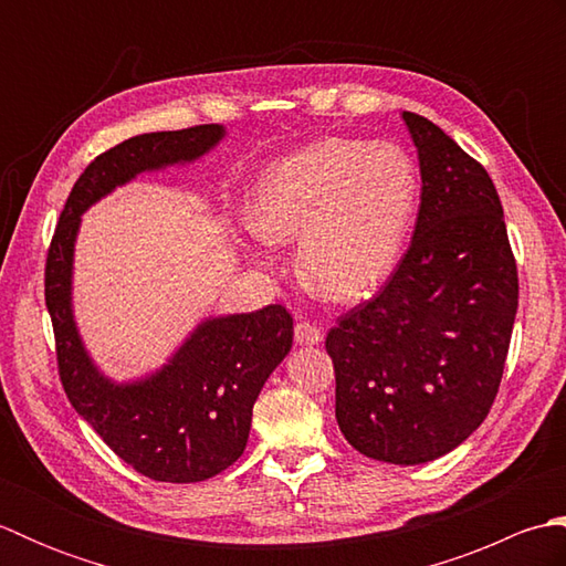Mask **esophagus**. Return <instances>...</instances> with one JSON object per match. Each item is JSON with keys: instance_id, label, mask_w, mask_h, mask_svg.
<instances>
[{"instance_id": "34e87169", "label": "esophagus", "mask_w": 566, "mask_h": 566, "mask_svg": "<svg viewBox=\"0 0 566 566\" xmlns=\"http://www.w3.org/2000/svg\"><path fill=\"white\" fill-rule=\"evenodd\" d=\"M294 340L298 345H318L323 340V331L318 326H314V323L302 321V323H296V328H294Z\"/></svg>"}]
</instances>
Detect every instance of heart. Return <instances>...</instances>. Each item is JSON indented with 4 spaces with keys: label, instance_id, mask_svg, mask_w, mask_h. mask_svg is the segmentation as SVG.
I'll list each match as a JSON object with an SVG mask.
<instances>
[{
    "label": "heart",
    "instance_id": "obj_1",
    "mask_svg": "<svg viewBox=\"0 0 566 566\" xmlns=\"http://www.w3.org/2000/svg\"><path fill=\"white\" fill-rule=\"evenodd\" d=\"M418 199V167L401 146L323 138L262 172L250 219L270 243L298 238V272L311 290L353 302L396 270Z\"/></svg>",
    "mask_w": 566,
    "mask_h": 566
}]
</instances>
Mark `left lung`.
Instances as JSON below:
<instances>
[{
    "mask_svg": "<svg viewBox=\"0 0 566 566\" xmlns=\"http://www.w3.org/2000/svg\"><path fill=\"white\" fill-rule=\"evenodd\" d=\"M403 122L423 179L413 240L384 290L328 331L326 350L345 440L371 460L423 464L489 416L518 270L489 172L428 118Z\"/></svg>",
    "mask_w": 566,
    "mask_h": 566,
    "instance_id": "1",
    "label": "left lung"
}]
</instances>
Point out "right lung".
<instances>
[{"label": "right lung", "instance_id": "obj_1", "mask_svg": "<svg viewBox=\"0 0 566 566\" xmlns=\"http://www.w3.org/2000/svg\"><path fill=\"white\" fill-rule=\"evenodd\" d=\"M223 136V126L203 124L143 134L102 153L72 187L48 248L45 306L67 399L126 464L155 482H203L243 454L252 406L292 350L294 321L280 304L207 318L158 371L112 381L84 350L72 314L80 216L140 172L199 160Z\"/></svg>", "mask_w": 566, "mask_h": 566}]
</instances>
